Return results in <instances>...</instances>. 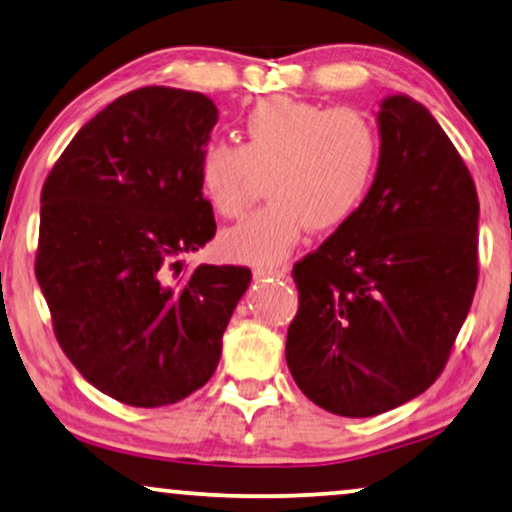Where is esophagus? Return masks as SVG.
<instances>
[{"instance_id":"1","label":"esophagus","mask_w":512,"mask_h":512,"mask_svg":"<svg viewBox=\"0 0 512 512\" xmlns=\"http://www.w3.org/2000/svg\"><path fill=\"white\" fill-rule=\"evenodd\" d=\"M253 276L255 278H285L287 276V269H285V266H273V264L255 266Z\"/></svg>"}]
</instances>
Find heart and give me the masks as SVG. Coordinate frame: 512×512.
<instances>
[{
    "label": "heart",
    "mask_w": 512,
    "mask_h": 512,
    "mask_svg": "<svg viewBox=\"0 0 512 512\" xmlns=\"http://www.w3.org/2000/svg\"><path fill=\"white\" fill-rule=\"evenodd\" d=\"M241 129L243 143L213 139L199 153V187L222 218H241L264 176L269 201L222 234V250L239 262H278L306 227H341L383 162L378 125L350 106L273 97L243 115Z\"/></svg>",
    "instance_id": "heart-1"
}]
</instances>
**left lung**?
Here are the masks:
<instances>
[{
  "instance_id": "obj_1",
  "label": "left lung",
  "mask_w": 512,
  "mask_h": 512,
  "mask_svg": "<svg viewBox=\"0 0 512 512\" xmlns=\"http://www.w3.org/2000/svg\"><path fill=\"white\" fill-rule=\"evenodd\" d=\"M383 162L364 204L294 264L285 357L315 406L392 410L436 383L478 285V192L422 104L387 97Z\"/></svg>"
}]
</instances>
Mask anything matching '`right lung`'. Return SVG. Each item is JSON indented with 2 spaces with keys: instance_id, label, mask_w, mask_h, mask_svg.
<instances>
[{
  "instance_id": "obj_1",
  "label": "right lung",
  "mask_w": 512,
  "mask_h": 512,
  "mask_svg": "<svg viewBox=\"0 0 512 512\" xmlns=\"http://www.w3.org/2000/svg\"><path fill=\"white\" fill-rule=\"evenodd\" d=\"M218 122L201 92L148 85L99 111L41 190L37 280L57 343L115 401L169 406L208 383L250 285L246 266L181 257L215 234L199 153Z\"/></svg>"
}]
</instances>
